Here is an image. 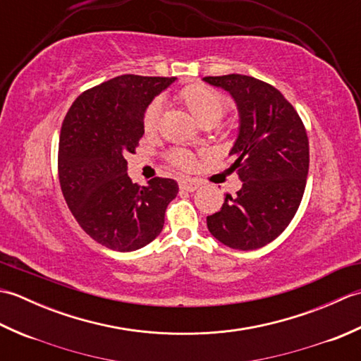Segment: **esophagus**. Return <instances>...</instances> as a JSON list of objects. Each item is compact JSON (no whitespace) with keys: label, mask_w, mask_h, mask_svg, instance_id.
<instances>
[{"label":"esophagus","mask_w":361,"mask_h":361,"mask_svg":"<svg viewBox=\"0 0 361 361\" xmlns=\"http://www.w3.org/2000/svg\"><path fill=\"white\" fill-rule=\"evenodd\" d=\"M178 186L181 190H188V192H194L198 188H200V181L194 178H181L178 181Z\"/></svg>","instance_id":"esophagus-1"}]
</instances>
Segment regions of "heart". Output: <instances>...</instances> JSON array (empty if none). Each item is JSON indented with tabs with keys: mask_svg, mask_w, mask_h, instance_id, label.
I'll list each match as a JSON object with an SVG mask.
<instances>
[{
	"mask_svg": "<svg viewBox=\"0 0 361 361\" xmlns=\"http://www.w3.org/2000/svg\"><path fill=\"white\" fill-rule=\"evenodd\" d=\"M178 101L186 106L189 113L192 114L195 121L200 126H214L220 121L226 111V99L221 96L219 91L212 90L202 83H194L188 85L178 93ZM161 114V102L155 101L149 105L144 114V128L147 132L157 128L158 119ZM173 164L178 167L188 169L192 166V155L185 150H173L172 152Z\"/></svg>",
	"mask_w": 361,
	"mask_h": 361,
	"instance_id": "1",
	"label": "heart"
}]
</instances>
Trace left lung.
<instances>
[{
  "mask_svg": "<svg viewBox=\"0 0 361 361\" xmlns=\"http://www.w3.org/2000/svg\"><path fill=\"white\" fill-rule=\"evenodd\" d=\"M235 102L239 128L229 150L242 188L206 217L209 233L234 250L274 240L299 208L309 173V140L301 118L281 91L250 75L203 78Z\"/></svg>",
  "mask_w": 361,
  "mask_h": 361,
  "instance_id": "left-lung-1",
  "label": "left lung"
}]
</instances>
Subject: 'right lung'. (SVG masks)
Listing matches in <instances>:
<instances>
[{"mask_svg":"<svg viewBox=\"0 0 361 361\" xmlns=\"http://www.w3.org/2000/svg\"><path fill=\"white\" fill-rule=\"evenodd\" d=\"M176 78L126 74L80 94L60 130L59 180L83 231L104 247L128 252L155 240L167 204L178 194L171 178L137 186L126 153L144 135V114Z\"/></svg>","mask_w":361,"mask_h":361,"instance_id":"obj_1","label":"right lung"}]
</instances>
